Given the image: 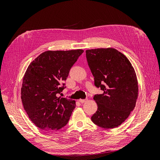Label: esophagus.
Returning a JSON list of instances; mask_svg holds the SVG:
<instances>
[{
  "mask_svg": "<svg viewBox=\"0 0 160 160\" xmlns=\"http://www.w3.org/2000/svg\"><path fill=\"white\" fill-rule=\"evenodd\" d=\"M87 101H88V99H80L79 100V102H81V103H83L86 102Z\"/></svg>",
  "mask_w": 160,
  "mask_h": 160,
  "instance_id": "esophagus-1",
  "label": "esophagus"
}]
</instances>
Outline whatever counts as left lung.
I'll return each instance as SVG.
<instances>
[{
    "mask_svg": "<svg viewBox=\"0 0 160 160\" xmlns=\"http://www.w3.org/2000/svg\"><path fill=\"white\" fill-rule=\"evenodd\" d=\"M86 57L95 87L103 91L93 97L98 111L92 122L100 128H115L126 120L136 103L135 70L128 58L113 48L87 50Z\"/></svg>",
    "mask_w": 160,
    "mask_h": 160,
    "instance_id": "1",
    "label": "left lung"
}]
</instances>
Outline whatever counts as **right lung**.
Masks as SVG:
<instances>
[{
  "mask_svg": "<svg viewBox=\"0 0 160 160\" xmlns=\"http://www.w3.org/2000/svg\"><path fill=\"white\" fill-rule=\"evenodd\" d=\"M83 50L47 51L28 65L24 75L21 99L28 118L37 127L54 132L68 123L75 101L58 97L64 81Z\"/></svg>",
  "mask_w": 160,
  "mask_h": 160,
  "instance_id": "add662e5",
  "label": "right lung"
}]
</instances>
